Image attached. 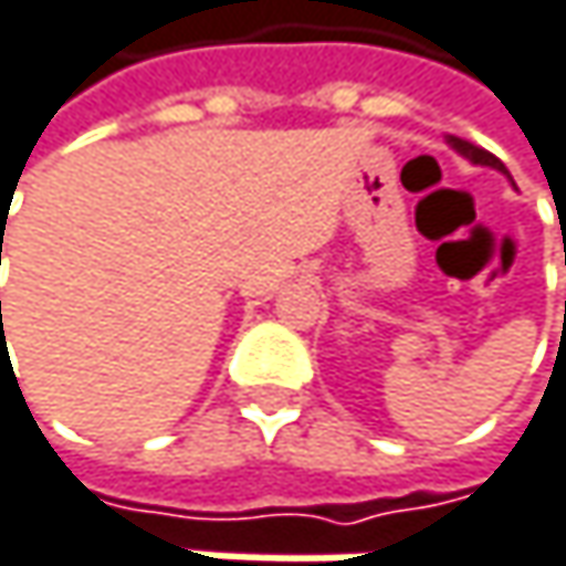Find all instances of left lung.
Segmentation results:
<instances>
[{"label":"left lung","instance_id":"obj_1","mask_svg":"<svg viewBox=\"0 0 566 566\" xmlns=\"http://www.w3.org/2000/svg\"><path fill=\"white\" fill-rule=\"evenodd\" d=\"M450 143L460 149L462 156H469L472 163H479V166H492V169H499V172H509V169L502 166V159H495V156H492V153H485L482 146H472L469 139H457V136H453Z\"/></svg>","mask_w":566,"mask_h":566}]
</instances>
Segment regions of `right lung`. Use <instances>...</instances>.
<instances>
[{"instance_id":"obj_1","label":"right lung","mask_w":566,"mask_h":566,"mask_svg":"<svg viewBox=\"0 0 566 566\" xmlns=\"http://www.w3.org/2000/svg\"><path fill=\"white\" fill-rule=\"evenodd\" d=\"M0 306H2V303H0Z\"/></svg>"}]
</instances>
